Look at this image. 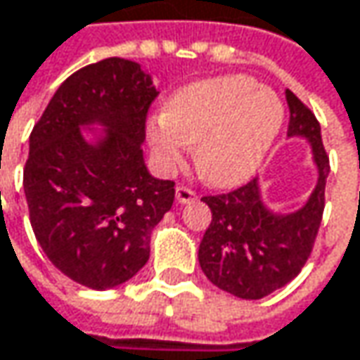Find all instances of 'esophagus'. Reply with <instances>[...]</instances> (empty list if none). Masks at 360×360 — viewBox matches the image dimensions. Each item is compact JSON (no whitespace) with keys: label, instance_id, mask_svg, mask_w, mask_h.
Returning <instances> with one entry per match:
<instances>
[{"label":"esophagus","instance_id":"obj_1","mask_svg":"<svg viewBox=\"0 0 360 360\" xmlns=\"http://www.w3.org/2000/svg\"><path fill=\"white\" fill-rule=\"evenodd\" d=\"M175 200H177V204H189V202H195V200H198V193H195L193 189L185 187V185H177V189H175Z\"/></svg>","mask_w":360,"mask_h":360}]
</instances>
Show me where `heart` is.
Masks as SVG:
<instances>
[{
  "label": "heart",
  "mask_w": 360,
  "mask_h": 360,
  "mask_svg": "<svg viewBox=\"0 0 360 360\" xmlns=\"http://www.w3.org/2000/svg\"><path fill=\"white\" fill-rule=\"evenodd\" d=\"M284 109L270 88L245 76H224L183 88L165 107V119L148 125L156 165L171 173L198 146L195 165L212 185L249 179L274 144Z\"/></svg>",
  "instance_id": "heart-1"
}]
</instances>
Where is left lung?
Masks as SVG:
<instances>
[{"mask_svg":"<svg viewBox=\"0 0 360 360\" xmlns=\"http://www.w3.org/2000/svg\"><path fill=\"white\" fill-rule=\"evenodd\" d=\"M290 111L288 136L305 138L317 167V183L309 200L295 212H272L264 200L259 181L206 195L202 202L212 210V222L198 249L202 272L214 286L239 299H262L282 288L301 272L309 259L326 204L330 158L321 142L315 115L286 90Z\"/></svg>","mask_w":360,"mask_h":360,"instance_id":"left-lung-1","label":"left lung"}]
</instances>
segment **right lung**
<instances>
[{
  "label": "right lung",
  "mask_w": 360,
  "mask_h": 360,
  "mask_svg": "<svg viewBox=\"0 0 360 360\" xmlns=\"http://www.w3.org/2000/svg\"><path fill=\"white\" fill-rule=\"evenodd\" d=\"M156 94L140 63L109 57L72 74L32 127L24 193L34 237L59 272L88 288L136 276L173 206L175 183L152 177L142 150ZM90 124L103 127L94 143L82 134Z\"/></svg>",
  "instance_id": "obj_1"
}]
</instances>
